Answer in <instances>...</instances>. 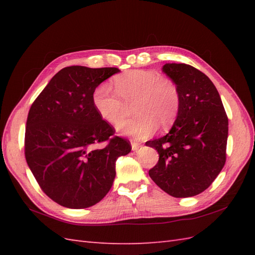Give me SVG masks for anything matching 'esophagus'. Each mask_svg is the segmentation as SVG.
<instances>
[{
	"label": "esophagus",
	"instance_id": "34e87169",
	"mask_svg": "<svg viewBox=\"0 0 255 255\" xmlns=\"http://www.w3.org/2000/svg\"><path fill=\"white\" fill-rule=\"evenodd\" d=\"M140 147H141V144H140L139 142H136V141H132V142H131V149H132L133 151H137Z\"/></svg>",
	"mask_w": 255,
	"mask_h": 255
}]
</instances>
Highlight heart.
<instances>
[{"label": "heart", "mask_w": 255, "mask_h": 255, "mask_svg": "<svg viewBox=\"0 0 255 255\" xmlns=\"http://www.w3.org/2000/svg\"><path fill=\"white\" fill-rule=\"evenodd\" d=\"M116 92L108 84L97 86L93 105L108 124H116L126 113V104H132L137 117L117 125L119 133L144 139L155 129L167 128L175 122L181 107V94L172 80L152 70H131L114 80Z\"/></svg>", "instance_id": "obj_1"}]
</instances>
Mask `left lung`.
<instances>
[{
  "label": "left lung",
  "instance_id": "8db88e82",
  "mask_svg": "<svg viewBox=\"0 0 255 255\" xmlns=\"http://www.w3.org/2000/svg\"><path fill=\"white\" fill-rule=\"evenodd\" d=\"M163 71L181 94V107L170 131L147 141L159 153L149 171L152 181L173 197L204 192L226 163L228 117L207 75L185 63H165Z\"/></svg>",
  "mask_w": 255,
  "mask_h": 255
}]
</instances>
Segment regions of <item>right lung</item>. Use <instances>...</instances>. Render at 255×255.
Returning a JSON list of instances; mask_svg holds the SVG:
<instances>
[{
  "label": "right lung",
  "instance_id": "1",
  "mask_svg": "<svg viewBox=\"0 0 255 255\" xmlns=\"http://www.w3.org/2000/svg\"><path fill=\"white\" fill-rule=\"evenodd\" d=\"M119 71L63 68L30 107L25 131L27 164L42 192L63 207L88 208L104 198L116 175V160L131 151L126 139L113 137L115 130L92 100L97 86Z\"/></svg>",
  "mask_w": 255,
  "mask_h": 255
}]
</instances>
